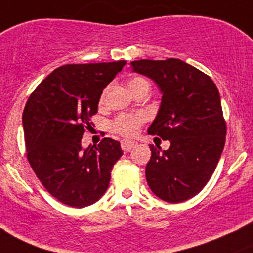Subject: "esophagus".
Instances as JSON below:
<instances>
[{
    "mask_svg": "<svg viewBox=\"0 0 253 253\" xmlns=\"http://www.w3.org/2000/svg\"><path fill=\"white\" fill-rule=\"evenodd\" d=\"M134 147H136V142H132V141H122L121 142V148L124 152H129V150Z\"/></svg>",
    "mask_w": 253,
    "mask_h": 253,
    "instance_id": "obj_1",
    "label": "esophagus"
}]
</instances>
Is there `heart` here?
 <instances>
[{
	"label": "heart",
	"instance_id": "heart-1",
	"mask_svg": "<svg viewBox=\"0 0 253 253\" xmlns=\"http://www.w3.org/2000/svg\"><path fill=\"white\" fill-rule=\"evenodd\" d=\"M143 82L147 81H145L144 78L139 77L132 78L131 81H129L128 85L143 83ZM142 121V115H121V116H119L114 122H112V129H114L115 132H117L119 134H122V136L131 137L137 133V129H138L139 124H141Z\"/></svg>",
	"mask_w": 253,
	"mask_h": 253
}]
</instances>
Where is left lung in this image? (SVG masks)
I'll use <instances>...</instances> for the list:
<instances>
[{
  "label": "left lung",
  "instance_id": "obj_1",
  "mask_svg": "<svg viewBox=\"0 0 253 253\" xmlns=\"http://www.w3.org/2000/svg\"><path fill=\"white\" fill-rule=\"evenodd\" d=\"M129 65L132 72L152 79L162 94L148 133L170 142L167 150L149 144L148 186L165 202L190 200L213 175L225 144L218 88L211 77L177 58L132 61Z\"/></svg>",
  "mask_w": 253,
  "mask_h": 253
}]
</instances>
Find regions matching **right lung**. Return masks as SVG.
Listing matches in <instances>:
<instances>
[{
    "instance_id": "obj_1",
    "label": "right lung",
    "mask_w": 253,
    "mask_h": 253,
    "mask_svg": "<svg viewBox=\"0 0 253 253\" xmlns=\"http://www.w3.org/2000/svg\"><path fill=\"white\" fill-rule=\"evenodd\" d=\"M125 65L61 66L28 99L22 117L28 160L44 187L65 205L83 208L100 200L124 154L115 139L83 148L82 137L93 125L101 93Z\"/></svg>"
}]
</instances>
